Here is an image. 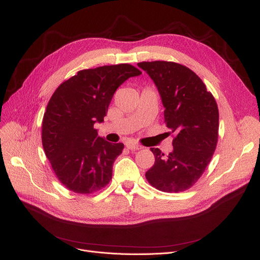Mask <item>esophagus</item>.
<instances>
[{"mask_svg":"<svg viewBox=\"0 0 260 260\" xmlns=\"http://www.w3.org/2000/svg\"><path fill=\"white\" fill-rule=\"evenodd\" d=\"M125 145H126V147L128 149H131V151H137V149H141L142 148L141 145L135 143V142H126Z\"/></svg>","mask_w":260,"mask_h":260,"instance_id":"1","label":"esophagus"}]
</instances>
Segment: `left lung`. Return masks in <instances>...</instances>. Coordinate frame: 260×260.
I'll return each instance as SVG.
<instances>
[{
  "label": "left lung",
  "mask_w": 260,
  "mask_h": 260,
  "mask_svg": "<svg viewBox=\"0 0 260 260\" xmlns=\"http://www.w3.org/2000/svg\"><path fill=\"white\" fill-rule=\"evenodd\" d=\"M138 66L156 84L166 108V124L174 135L169 155L151 148L155 165L145 177L162 192H183L197 182L216 149L219 128L216 100L202 80L184 65L153 61Z\"/></svg>",
  "instance_id": "1"
}]
</instances>
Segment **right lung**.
<instances>
[{
	"label": "right lung",
	"instance_id": "1",
	"mask_svg": "<svg viewBox=\"0 0 260 260\" xmlns=\"http://www.w3.org/2000/svg\"><path fill=\"white\" fill-rule=\"evenodd\" d=\"M139 75L131 64L104 65L78 72L52 93L42 121V144L57 178L72 192L92 194L111 181L124 145L105 141L93 125L104 121L117 88Z\"/></svg>",
	"mask_w": 260,
	"mask_h": 260
}]
</instances>
